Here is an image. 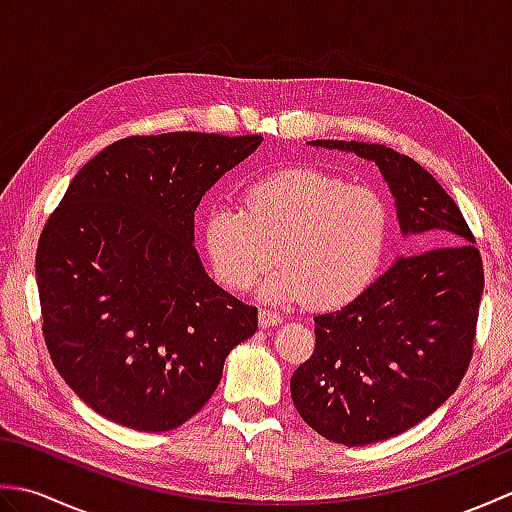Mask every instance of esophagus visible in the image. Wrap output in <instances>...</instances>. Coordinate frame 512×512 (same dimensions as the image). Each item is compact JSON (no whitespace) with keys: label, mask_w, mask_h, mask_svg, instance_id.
<instances>
[{"label":"esophagus","mask_w":512,"mask_h":512,"mask_svg":"<svg viewBox=\"0 0 512 512\" xmlns=\"http://www.w3.org/2000/svg\"><path fill=\"white\" fill-rule=\"evenodd\" d=\"M279 323H281L279 312L268 310V308L259 310V325H262V328H270V325H279Z\"/></svg>","instance_id":"esophagus-1"}]
</instances>
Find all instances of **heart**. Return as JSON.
<instances>
[{"instance_id":"heart-1","label":"heart","mask_w":512,"mask_h":512,"mask_svg":"<svg viewBox=\"0 0 512 512\" xmlns=\"http://www.w3.org/2000/svg\"><path fill=\"white\" fill-rule=\"evenodd\" d=\"M244 209L215 202L202 222L217 281L246 292L277 262L262 295L317 310L350 306L383 268L394 211L378 189L319 169H281L250 180Z\"/></svg>"}]
</instances>
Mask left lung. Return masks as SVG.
Here are the masks:
<instances>
[{"label": "left lung", "mask_w": 512, "mask_h": 512, "mask_svg": "<svg viewBox=\"0 0 512 512\" xmlns=\"http://www.w3.org/2000/svg\"><path fill=\"white\" fill-rule=\"evenodd\" d=\"M374 160L402 233L438 248L400 257L365 295L314 317V350L290 378L299 416L345 447L416 427L447 400L473 358L484 264L460 206L416 160L385 145L312 140Z\"/></svg>", "instance_id": "left-lung-1"}]
</instances>
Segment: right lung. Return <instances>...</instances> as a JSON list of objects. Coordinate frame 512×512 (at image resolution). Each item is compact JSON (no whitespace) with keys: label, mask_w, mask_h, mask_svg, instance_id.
Returning a JSON list of instances; mask_svg holds the SVG:
<instances>
[{"label":"right lung","mask_w":512,"mask_h":512,"mask_svg":"<svg viewBox=\"0 0 512 512\" xmlns=\"http://www.w3.org/2000/svg\"><path fill=\"white\" fill-rule=\"evenodd\" d=\"M262 136H127L76 173L37 246L41 332L54 367L103 418L171 431L220 385L257 308L204 273L202 195Z\"/></svg>","instance_id":"add662e5"}]
</instances>
